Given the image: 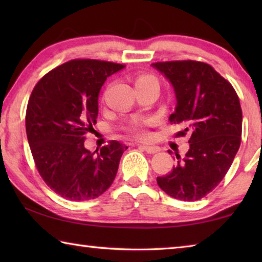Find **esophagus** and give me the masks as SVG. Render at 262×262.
I'll use <instances>...</instances> for the list:
<instances>
[{"label": "esophagus", "instance_id": "obj_1", "mask_svg": "<svg viewBox=\"0 0 262 262\" xmlns=\"http://www.w3.org/2000/svg\"><path fill=\"white\" fill-rule=\"evenodd\" d=\"M139 147H141L144 150V151H147L148 154H156L159 151V150H161L158 147H154V145H147V144H139Z\"/></svg>", "mask_w": 262, "mask_h": 262}]
</instances>
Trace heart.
<instances>
[{
    "instance_id": "1",
    "label": "heart",
    "mask_w": 262,
    "mask_h": 262,
    "mask_svg": "<svg viewBox=\"0 0 262 262\" xmlns=\"http://www.w3.org/2000/svg\"><path fill=\"white\" fill-rule=\"evenodd\" d=\"M151 79H155V81H156V78H155L152 75H141V76H139L135 79V84L144 83V82L151 81ZM130 132L136 137H145V136H147V133H145V130L142 129V128H140L139 126H133L130 128Z\"/></svg>"
}]
</instances>
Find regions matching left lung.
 <instances>
[{
  "instance_id": "obj_1",
  "label": "left lung",
  "mask_w": 262,
  "mask_h": 262,
  "mask_svg": "<svg viewBox=\"0 0 262 262\" xmlns=\"http://www.w3.org/2000/svg\"><path fill=\"white\" fill-rule=\"evenodd\" d=\"M174 89L176 111L168 120L179 125L176 137L188 136L189 150L157 184L183 201L205 198L229 171L241 147L243 113L231 83L200 61L155 62Z\"/></svg>"
}]
</instances>
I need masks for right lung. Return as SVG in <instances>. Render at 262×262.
<instances>
[{"label": "right lung", "instance_id": "right-lung-1", "mask_svg": "<svg viewBox=\"0 0 262 262\" xmlns=\"http://www.w3.org/2000/svg\"><path fill=\"white\" fill-rule=\"evenodd\" d=\"M125 66L76 59L40 78L30 96L26 135L39 174L52 190L70 201L98 198L112 185L128 147L110 141L98 152L84 147L98 115L106 78Z\"/></svg>", "mask_w": 262, "mask_h": 262}]
</instances>
